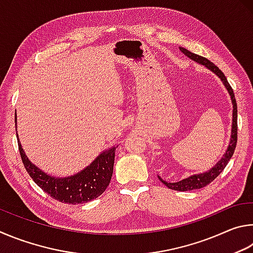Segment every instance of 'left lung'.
I'll return each mask as SVG.
<instances>
[{
    "label": "left lung",
    "mask_w": 253,
    "mask_h": 253,
    "mask_svg": "<svg viewBox=\"0 0 253 253\" xmlns=\"http://www.w3.org/2000/svg\"><path fill=\"white\" fill-rule=\"evenodd\" d=\"M180 50L182 51L188 57H190L191 60L196 61V62H198V63H200L202 65H206L208 69L211 70L212 72H214L216 75H218V77L221 79V81L223 82L225 87H227L229 94H230V96H231L232 104H233L231 140H230L229 147L227 149V151H225V153L223 154V157L221 158V160L216 163V165L212 168L210 171L205 172V173H201V174L191 175L187 179H183V180L179 181V182H174V183L166 182V181H163L160 176H159L161 182L163 184H166L169 189L176 190V191H191V190H198V189L205 188L206 185L210 184L212 181H213L216 176H218L221 172L224 170V168L227 167L228 162L230 161V159H231V157L233 156V152H234V150H236V145H237V140H238V121H237L238 110H237V102H236V97H234L233 90H232L231 85L229 84L228 80H227V78H225V75L223 74L222 71H221L215 64L212 63L211 61L206 59V57L200 56L198 54H194V53L188 51L187 48H184V47H180Z\"/></svg>",
    "instance_id": "8db88e82"
}]
</instances>
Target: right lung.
<instances>
[{
	"label": "right lung",
	"instance_id": "1",
	"mask_svg": "<svg viewBox=\"0 0 253 253\" xmlns=\"http://www.w3.org/2000/svg\"><path fill=\"white\" fill-rule=\"evenodd\" d=\"M17 144L22 162L31 178L44 192L60 202L79 205L96 199L105 191L112 178L115 148L101 153L90 166L77 174L68 178H54L31 163L22 149L19 138Z\"/></svg>",
	"mask_w": 253,
	"mask_h": 253
}]
</instances>
